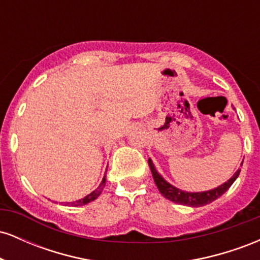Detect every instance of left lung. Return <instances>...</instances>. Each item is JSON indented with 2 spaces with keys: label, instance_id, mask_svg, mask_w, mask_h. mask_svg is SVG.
Masks as SVG:
<instances>
[{
  "label": "left lung",
  "instance_id": "8db88e82",
  "mask_svg": "<svg viewBox=\"0 0 260 260\" xmlns=\"http://www.w3.org/2000/svg\"><path fill=\"white\" fill-rule=\"evenodd\" d=\"M148 162H149V166H150V171H151V175H153L155 184H156L157 189L160 190L161 194L165 197L166 199H169V201L177 203V204L187 205V207H193V208L203 207V205H207L209 203L216 201L217 198H220V197H221L223 193H225L226 190L232 186V183L237 180L238 175H240L241 172V169H238L237 171L235 172V175L232 176L228 182L222 183L221 186L214 188V189L204 190V192H186V190H182L180 188L172 186L171 183H169V182L156 171V169H155L151 159H149ZM241 166H242V164H241Z\"/></svg>",
  "mask_w": 260,
  "mask_h": 260
}]
</instances>
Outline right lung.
Masks as SVG:
<instances>
[{
    "label": "right lung",
    "instance_id": "1",
    "mask_svg": "<svg viewBox=\"0 0 260 260\" xmlns=\"http://www.w3.org/2000/svg\"><path fill=\"white\" fill-rule=\"evenodd\" d=\"M105 184H106V176H104L103 181H101V183L99 184V187H98L96 189H94L91 193H89L88 196L84 197V198L79 199V201L66 203V205H68V207H82V205H85V204H88V203L94 202L95 199H96L101 194V192H103V189H104V187H105Z\"/></svg>",
    "mask_w": 260,
    "mask_h": 260
}]
</instances>
